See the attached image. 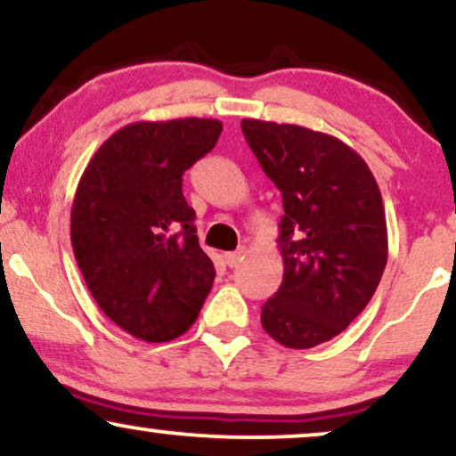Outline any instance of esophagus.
Returning a JSON list of instances; mask_svg holds the SVG:
<instances>
[{"mask_svg": "<svg viewBox=\"0 0 456 456\" xmlns=\"http://www.w3.org/2000/svg\"><path fill=\"white\" fill-rule=\"evenodd\" d=\"M244 252H246L244 248H240V250H235V252H224V255H223V261L227 263L229 267H235V265H238L240 261L244 259Z\"/></svg>", "mask_w": 456, "mask_h": 456, "instance_id": "obj_1", "label": "esophagus"}]
</instances>
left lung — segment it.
Wrapping results in <instances>:
<instances>
[{
    "mask_svg": "<svg viewBox=\"0 0 456 456\" xmlns=\"http://www.w3.org/2000/svg\"><path fill=\"white\" fill-rule=\"evenodd\" d=\"M242 134L282 193L284 276L261 325L287 348L339 336L376 293L388 238L374 174L353 148L299 125L244 118Z\"/></svg>",
    "mask_w": 456,
    "mask_h": 456,
    "instance_id": "8db88e82",
    "label": "left lung"
}]
</instances>
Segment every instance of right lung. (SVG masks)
Masks as SVG:
<instances>
[{"label":"right lung","instance_id":"add662e5","mask_svg":"<svg viewBox=\"0 0 456 456\" xmlns=\"http://www.w3.org/2000/svg\"><path fill=\"white\" fill-rule=\"evenodd\" d=\"M221 120H140L112 134L82 174L71 246L93 299L144 342L189 331L210 293L214 265L195 235L183 174L212 151Z\"/></svg>","mask_w":456,"mask_h":456}]
</instances>
